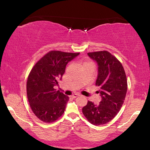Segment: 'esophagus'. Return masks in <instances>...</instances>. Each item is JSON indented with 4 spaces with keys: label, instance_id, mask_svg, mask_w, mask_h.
<instances>
[{
    "label": "esophagus",
    "instance_id": "34e87169",
    "mask_svg": "<svg viewBox=\"0 0 150 150\" xmlns=\"http://www.w3.org/2000/svg\"><path fill=\"white\" fill-rule=\"evenodd\" d=\"M79 94H77V93H75V94H73V95H71V97H73V98H75V97H78V96H79Z\"/></svg>",
    "mask_w": 150,
    "mask_h": 150
}]
</instances>
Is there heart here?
I'll return each instance as SVG.
<instances>
[{"mask_svg": "<svg viewBox=\"0 0 150 150\" xmlns=\"http://www.w3.org/2000/svg\"><path fill=\"white\" fill-rule=\"evenodd\" d=\"M86 62H85L84 63H86Z\"/></svg>", "mask_w": 150, "mask_h": 150, "instance_id": "heart-1", "label": "heart"}]
</instances>
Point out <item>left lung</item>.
Returning a JSON list of instances; mask_svg holds the SVG:
<instances>
[{
  "label": "left lung",
  "mask_w": 150,
  "mask_h": 150,
  "mask_svg": "<svg viewBox=\"0 0 150 150\" xmlns=\"http://www.w3.org/2000/svg\"><path fill=\"white\" fill-rule=\"evenodd\" d=\"M88 55L98 64L95 85L100 88L102 100L98 105L88 101L82 113L95 126L109 122L119 113L125 100L128 82L122 64L107 51L89 52Z\"/></svg>",
  "instance_id": "obj_1"
}]
</instances>
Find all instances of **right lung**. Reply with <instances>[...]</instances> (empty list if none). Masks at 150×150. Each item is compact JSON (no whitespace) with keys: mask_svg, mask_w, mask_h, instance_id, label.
<instances>
[{"mask_svg":"<svg viewBox=\"0 0 150 150\" xmlns=\"http://www.w3.org/2000/svg\"><path fill=\"white\" fill-rule=\"evenodd\" d=\"M79 54L50 51L30 72L26 83L28 102L33 113L42 122H55L64 112L69 97L53 87L61 80L67 64Z\"/></svg>","mask_w":150,"mask_h":150,"instance_id":"right-lung-1","label":"right lung"}]
</instances>
